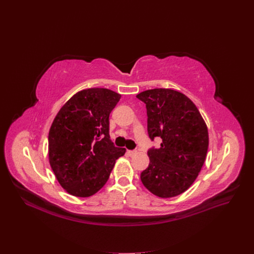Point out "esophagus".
<instances>
[{"label":"esophagus","mask_w":254,"mask_h":254,"mask_svg":"<svg viewBox=\"0 0 254 254\" xmlns=\"http://www.w3.org/2000/svg\"><path fill=\"white\" fill-rule=\"evenodd\" d=\"M127 154H128L129 156H134V155H136V154H137V151H131V150H127Z\"/></svg>","instance_id":"34e87169"}]
</instances>
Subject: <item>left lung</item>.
Listing matches in <instances>:
<instances>
[{"label": "left lung", "mask_w": 254, "mask_h": 254, "mask_svg": "<svg viewBox=\"0 0 254 254\" xmlns=\"http://www.w3.org/2000/svg\"><path fill=\"white\" fill-rule=\"evenodd\" d=\"M137 98L146 104L149 138L163 140L161 148L148 150L149 166L141 173V181L156 196L179 195L190 188L205 163L207 125L192 101L177 90L148 89Z\"/></svg>", "instance_id": "left-lung-1"}]
</instances>
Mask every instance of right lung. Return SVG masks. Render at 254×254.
<instances>
[{
	"mask_svg": "<svg viewBox=\"0 0 254 254\" xmlns=\"http://www.w3.org/2000/svg\"><path fill=\"white\" fill-rule=\"evenodd\" d=\"M122 96L107 88L76 92L53 119L48 135L50 167L62 188L88 197L108 181L116 159L126 148L109 136V115Z\"/></svg>",
	"mask_w": 254,
	"mask_h": 254,
	"instance_id": "1",
	"label": "right lung"
}]
</instances>
